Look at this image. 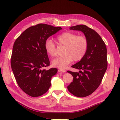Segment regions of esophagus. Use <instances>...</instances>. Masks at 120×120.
<instances>
[{"instance_id": "1", "label": "esophagus", "mask_w": 120, "mask_h": 120, "mask_svg": "<svg viewBox=\"0 0 120 120\" xmlns=\"http://www.w3.org/2000/svg\"><path fill=\"white\" fill-rule=\"evenodd\" d=\"M59 72H62V73H65V71H66V70H65V69H60V70H58Z\"/></svg>"}]
</instances>
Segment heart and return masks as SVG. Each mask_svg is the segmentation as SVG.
<instances>
[{
  "label": "heart",
  "instance_id": "heart-1",
  "mask_svg": "<svg viewBox=\"0 0 120 120\" xmlns=\"http://www.w3.org/2000/svg\"><path fill=\"white\" fill-rule=\"evenodd\" d=\"M59 45L65 47L62 57L52 61V65L60 69L65 68L74 60H81L86 55L88 48V40L85 35H79L73 32L63 33L57 37ZM46 52L50 56H56V46L51 39H47L44 42Z\"/></svg>",
  "mask_w": 120,
  "mask_h": 120
}]
</instances>
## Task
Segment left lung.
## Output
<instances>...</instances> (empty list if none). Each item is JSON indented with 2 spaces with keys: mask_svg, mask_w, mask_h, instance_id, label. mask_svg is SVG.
I'll list each match as a JSON object with an SVG mask.
<instances>
[{
  "mask_svg": "<svg viewBox=\"0 0 120 120\" xmlns=\"http://www.w3.org/2000/svg\"><path fill=\"white\" fill-rule=\"evenodd\" d=\"M69 28L81 31L88 40L86 55L71 66L79 71H68L73 76V82L67 87L68 91L75 96L85 97L94 92L102 81L108 67L107 50L101 36L93 29L83 24Z\"/></svg>",
  "mask_w": 120,
  "mask_h": 120,
  "instance_id": "8db88e82",
  "label": "left lung"
}]
</instances>
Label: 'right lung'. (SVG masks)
Segmentation results:
<instances>
[{
    "label": "right lung",
    "mask_w": 120,
    "mask_h": 120,
    "mask_svg": "<svg viewBox=\"0 0 120 120\" xmlns=\"http://www.w3.org/2000/svg\"><path fill=\"white\" fill-rule=\"evenodd\" d=\"M60 29V27L38 24L26 29L14 42L11 68L19 87L29 96H41L50 87L51 78L58 70L42 69L50 65L44 42Z\"/></svg>",
    "instance_id": "1"
}]
</instances>
